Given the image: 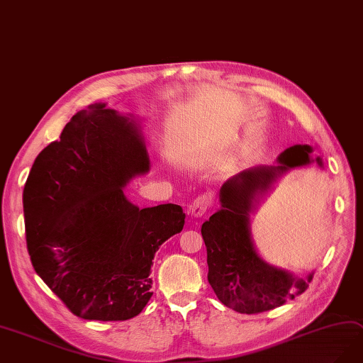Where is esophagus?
I'll use <instances>...</instances> for the list:
<instances>
[{"label": "esophagus", "instance_id": "esophagus-1", "mask_svg": "<svg viewBox=\"0 0 363 363\" xmlns=\"http://www.w3.org/2000/svg\"><path fill=\"white\" fill-rule=\"evenodd\" d=\"M212 206V199L208 194H202L196 197V200L193 202V205L190 206V212H191V217L194 218H200L203 217L205 213L209 211V208Z\"/></svg>", "mask_w": 363, "mask_h": 363}]
</instances>
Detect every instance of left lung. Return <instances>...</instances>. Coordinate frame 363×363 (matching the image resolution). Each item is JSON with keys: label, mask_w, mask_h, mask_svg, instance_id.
Wrapping results in <instances>:
<instances>
[{"label": "left lung", "mask_w": 363, "mask_h": 363, "mask_svg": "<svg viewBox=\"0 0 363 363\" xmlns=\"http://www.w3.org/2000/svg\"><path fill=\"white\" fill-rule=\"evenodd\" d=\"M311 146L294 145L278 157L275 167H254L230 178L220 190L221 209L202 225L208 252V281L217 298L240 314H259L303 293L313 274L296 278L264 263L254 250L250 212L259 193L284 172L313 163ZM321 166V160L315 158Z\"/></svg>", "instance_id": "8db88e82"}]
</instances>
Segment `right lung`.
Segmentation results:
<instances>
[{
	"instance_id": "obj_1",
	"label": "right lung",
	"mask_w": 363,
	"mask_h": 363,
	"mask_svg": "<svg viewBox=\"0 0 363 363\" xmlns=\"http://www.w3.org/2000/svg\"><path fill=\"white\" fill-rule=\"evenodd\" d=\"M147 170L136 125L104 106L76 113L34 161L23 189L26 248L38 277L80 318L128 320L152 296V259L182 230L185 213L128 202L123 186Z\"/></svg>"
}]
</instances>
